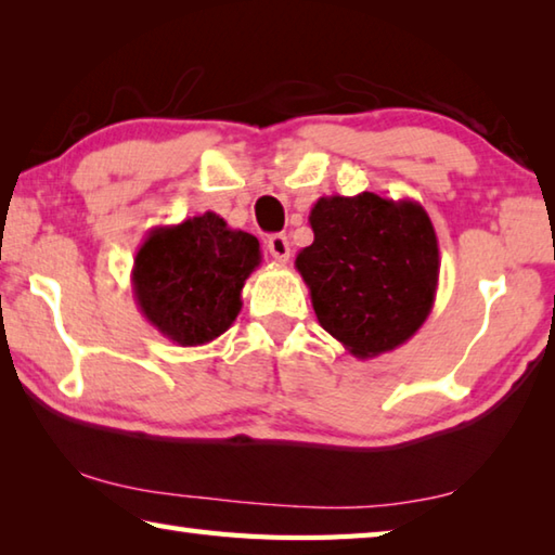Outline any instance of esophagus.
<instances>
[{
  "label": "esophagus",
  "instance_id": "1",
  "mask_svg": "<svg viewBox=\"0 0 555 555\" xmlns=\"http://www.w3.org/2000/svg\"><path fill=\"white\" fill-rule=\"evenodd\" d=\"M267 249H269V255L274 257V261H279V264H286L291 257V244H288L286 234H271V237L267 240Z\"/></svg>",
  "mask_w": 555,
  "mask_h": 555
}]
</instances>
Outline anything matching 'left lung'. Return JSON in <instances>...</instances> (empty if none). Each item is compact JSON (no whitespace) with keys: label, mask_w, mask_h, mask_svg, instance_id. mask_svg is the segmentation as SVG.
<instances>
[{"label":"left lung","mask_w":555,"mask_h":555,"mask_svg":"<svg viewBox=\"0 0 555 555\" xmlns=\"http://www.w3.org/2000/svg\"><path fill=\"white\" fill-rule=\"evenodd\" d=\"M308 222L313 244L300 249L304 276L323 331L357 360L397 350L434 308L440 257L424 205L377 193L325 195Z\"/></svg>","instance_id":"1"}]
</instances>
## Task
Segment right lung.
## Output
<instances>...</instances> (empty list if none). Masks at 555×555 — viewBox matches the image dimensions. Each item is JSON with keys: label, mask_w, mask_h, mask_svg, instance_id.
Here are the masks:
<instances>
[{"label": "right lung", "mask_w": 555, "mask_h": 555, "mask_svg": "<svg viewBox=\"0 0 555 555\" xmlns=\"http://www.w3.org/2000/svg\"><path fill=\"white\" fill-rule=\"evenodd\" d=\"M255 234L203 212L146 234L137 249L131 286L142 315L181 347L208 345L242 311V288L259 267Z\"/></svg>", "instance_id": "add662e5"}]
</instances>
